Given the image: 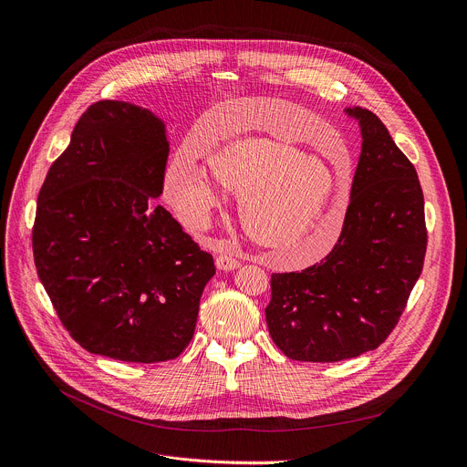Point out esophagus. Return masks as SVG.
<instances>
[{"instance_id": "34e87169", "label": "esophagus", "mask_w": 467, "mask_h": 467, "mask_svg": "<svg viewBox=\"0 0 467 467\" xmlns=\"http://www.w3.org/2000/svg\"><path fill=\"white\" fill-rule=\"evenodd\" d=\"M216 266L218 270H223V272H231V270H236L240 266V261L234 259L233 255H227V253H223V255H220L216 259Z\"/></svg>"}]
</instances>
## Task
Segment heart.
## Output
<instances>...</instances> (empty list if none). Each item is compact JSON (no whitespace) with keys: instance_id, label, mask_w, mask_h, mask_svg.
<instances>
[{"instance_id":"obj_1","label":"heart","mask_w":467,"mask_h":467,"mask_svg":"<svg viewBox=\"0 0 467 467\" xmlns=\"http://www.w3.org/2000/svg\"><path fill=\"white\" fill-rule=\"evenodd\" d=\"M265 104L268 102H259ZM288 107L279 104L285 115H302L294 108L286 112ZM253 124H270L274 130L265 136H238L210 149V173L223 190L240 197V220L253 240L288 263H313L341 234L348 179L338 177L322 156L304 154L283 124L261 119ZM214 180L186 152H177L167 163L165 193L186 223L202 227L222 206Z\"/></svg>"}]
</instances>
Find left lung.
I'll return each instance as SVG.
<instances>
[{"label": "left lung", "mask_w": 467, "mask_h": 467, "mask_svg": "<svg viewBox=\"0 0 467 467\" xmlns=\"http://www.w3.org/2000/svg\"><path fill=\"white\" fill-rule=\"evenodd\" d=\"M345 113L359 122L361 154L341 236L320 263L272 274L266 324L296 361L333 363L378 348L425 263V199L413 163L372 111Z\"/></svg>", "instance_id": "left-lung-1"}]
</instances>
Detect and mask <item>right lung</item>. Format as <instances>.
<instances>
[{
  "mask_svg": "<svg viewBox=\"0 0 467 467\" xmlns=\"http://www.w3.org/2000/svg\"><path fill=\"white\" fill-rule=\"evenodd\" d=\"M165 122L100 100L76 122L36 199L33 257L59 320L91 354L129 363L175 359L190 345L210 253L161 195Z\"/></svg>",
  "mask_w": 467,
  "mask_h": 467,
  "instance_id": "obj_1",
  "label": "right lung"
}]
</instances>
